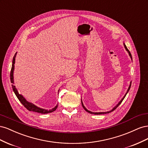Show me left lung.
<instances>
[{"label": "left lung", "instance_id": "left-lung-1", "mask_svg": "<svg viewBox=\"0 0 148 148\" xmlns=\"http://www.w3.org/2000/svg\"><path fill=\"white\" fill-rule=\"evenodd\" d=\"M124 46H125V49H126V50L128 51V52L129 53V55H130V56L131 57V59H132V54H131V53H130V52L129 51V50H128V49H127V46H125V44H124ZM131 84H132V82H131V83H130V86H129V88H128V91H127V93H126V95H125V96L123 97V99H122V100H121L119 102V104L117 105V106H116L115 107H114V108L112 109V110H110V111H109V112H91V111H89V110H87L86 108H85V107L83 106V102H82V106H83V108H84V109L85 110H86V112H89V113H90V114H95V115H100V114H108V113H110V112H112V111H114V110H115L116 109H117V107H119V106L121 104V103H122V102L123 101V100L124 99V98L125 97V96H126V95H127V94L128 93V92L129 91V90H130V87H131Z\"/></svg>", "mask_w": 148, "mask_h": 148}]
</instances>
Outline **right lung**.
I'll use <instances>...</instances> for the list:
<instances>
[{"mask_svg": "<svg viewBox=\"0 0 148 148\" xmlns=\"http://www.w3.org/2000/svg\"><path fill=\"white\" fill-rule=\"evenodd\" d=\"M16 53H15V54L13 57V62H12V69H11V71H10V82L12 83H13V70H14V64H15V57L16 55ZM12 86L13 88V90L14 91L15 94L16 96L17 97L18 99L20 101V102L24 106V107L25 108H26V109L28 110L29 111H33V112H38V113H41V114H48V113H51L54 110H56V109L57 108L58 105H57L54 108H53L51 110H46V109H41V108H39V107H38L37 106H34V104H31L30 102H28V101H26V99L25 98L22 96L18 92L17 89L15 88V86L13 85V84H12Z\"/></svg>", "mask_w": 148, "mask_h": 148, "instance_id": "obj_1", "label": "right lung"}]
</instances>
